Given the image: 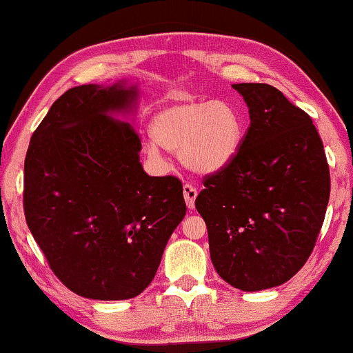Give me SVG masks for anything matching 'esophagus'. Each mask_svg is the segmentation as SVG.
Returning a JSON list of instances; mask_svg holds the SVG:
<instances>
[{"label": "esophagus", "instance_id": "obj_1", "mask_svg": "<svg viewBox=\"0 0 353 353\" xmlns=\"http://www.w3.org/2000/svg\"><path fill=\"white\" fill-rule=\"evenodd\" d=\"M196 196H198L196 188L190 185V183H185V185H183V198H185L188 209L194 208V199H196Z\"/></svg>", "mask_w": 353, "mask_h": 353}]
</instances>
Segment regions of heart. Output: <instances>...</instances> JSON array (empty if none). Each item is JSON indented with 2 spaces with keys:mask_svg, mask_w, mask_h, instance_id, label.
Segmentation results:
<instances>
[{
  "mask_svg": "<svg viewBox=\"0 0 353 353\" xmlns=\"http://www.w3.org/2000/svg\"><path fill=\"white\" fill-rule=\"evenodd\" d=\"M155 143L147 145L150 155L160 147L179 152L188 170L210 174L227 168L238 157L244 141V120L228 101L181 99L165 106L152 120Z\"/></svg>",
  "mask_w": 353,
  "mask_h": 353,
  "instance_id": "heart-1",
  "label": "heart"
}]
</instances>
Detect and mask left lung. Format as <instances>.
<instances>
[{
  "instance_id": "1",
  "label": "left lung",
  "mask_w": 353,
  "mask_h": 353,
  "mask_svg": "<svg viewBox=\"0 0 353 353\" xmlns=\"http://www.w3.org/2000/svg\"><path fill=\"white\" fill-rule=\"evenodd\" d=\"M250 126L236 159L204 181L194 206L219 276L243 292L277 287L304 266L323 225L330 170L309 115L268 83H234Z\"/></svg>"
}]
</instances>
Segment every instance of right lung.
I'll use <instances>...</instances> for the list:
<instances>
[{
  "label": "right lung",
  "instance_id": "right-lung-1",
  "mask_svg": "<svg viewBox=\"0 0 353 353\" xmlns=\"http://www.w3.org/2000/svg\"><path fill=\"white\" fill-rule=\"evenodd\" d=\"M136 101L138 87L125 81L70 88L26 152V225L55 276L83 298L143 293L187 212L181 181L147 174L133 125L114 119Z\"/></svg>",
  "mask_w": 353,
  "mask_h": 353
}]
</instances>
